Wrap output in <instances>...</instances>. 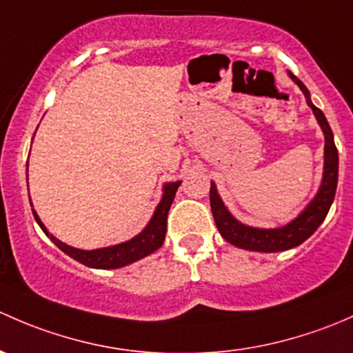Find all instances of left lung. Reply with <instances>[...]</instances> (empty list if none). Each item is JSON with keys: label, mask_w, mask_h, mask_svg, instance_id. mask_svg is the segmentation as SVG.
Listing matches in <instances>:
<instances>
[{"label": "left lung", "mask_w": 353, "mask_h": 353, "mask_svg": "<svg viewBox=\"0 0 353 353\" xmlns=\"http://www.w3.org/2000/svg\"><path fill=\"white\" fill-rule=\"evenodd\" d=\"M292 81L301 88V92L306 97L307 105L311 107L316 121L325 134V166H323V180L319 185L318 194L307 203L306 209L290 221L289 224L282 228H274V230H261V228H252L239 223L238 219L231 216L228 207L221 201L219 194L214 181H210V209H212L214 221L219 230L221 236L231 245L238 248L250 250V252L261 253H274L290 250L294 246H299L301 243L306 241L307 238L319 228V224L325 221L330 207H332L333 199H335L336 183H339V151H336L335 139H333L332 127L326 121L325 114L314 107L310 97V90L304 86L301 79H297L292 72H289Z\"/></svg>", "instance_id": "obj_1"}]
</instances>
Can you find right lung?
<instances>
[{"label": "right lung", "instance_id": "1", "mask_svg": "<svg viewBox=\"0 0 353 353\" xmlns=\"http://www.w3.org/2000/svg\"><path fill=\"white\" fill-rule=\"evenodd\" d=\"M180 183L181 181L165 183V187H163L161 201H159L158 207H156L150 224H148L139 234L134 236V238L129 239V241L121 243V245L107 246V248H98V250L72 248V246L59 241L56 236H52L49 231H47V228L43 226L41 217H39L37 212H35V209H32V212H34L35 221H37V224L41 226V230L46 232L47 238H50V241H52L57 248L63 250L66 255L74 258L76 261L86 265V267L101 268V270H108V268H121L129 263H134V261L141 260V258L151 255L152 252H156V250L163 245L166 236V219H168V210L170 207H172V202L173 199H175V194L178 187H180Z\"/></svg>", "mask_w": 353, "mask_h": 353}]
</instances>
